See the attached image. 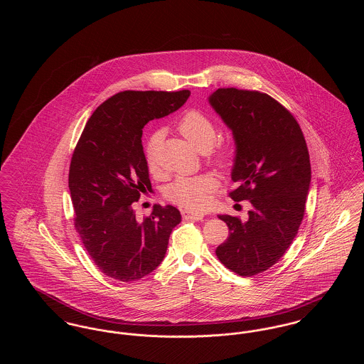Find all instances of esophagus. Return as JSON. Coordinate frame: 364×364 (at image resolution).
<instances>
[{
	"label": "esophagus",
	"instance_id": "34e87169",
	"mask_svg": "<svg viewBox=\"0 0 364 364\" xmlns=\"http://www.w3.org/2000/svg\"><path fill=\"white\" fill-rule=\"evenodd\" d=\"M205 214L202 213H193V211H183V218L184 220H193V221H200L203 220Z\"/></svg>",
	"mask_w": 364,
	"mask_h": 364
}]
</instances>
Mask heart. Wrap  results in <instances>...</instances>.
<instances>
[{
    "label": "heart",
    "instance_id": "1",
    "mask_svg": "<svg viewBox=\"0 0 364 364\" xmlns=\"http://www.w3.org/2000/svg\"><path fill=\"white\" fill-rule=\"evenodd\" d=\"M176 127H177V131L187 139L191 146L195 147L198 151H208L217 139L215 124L205 113L199 110H188L187 113H184L178 119ZM161 141H162V132L156 131L149 138L144 147L146 161L151 172H156L158 169L156 156H158ZM208 158L217 165L225 166L230 162L232 149L228 146L218 147L208 153ZM215 186H217L215 178L208 174L193 176V177H180L168 187L166 196L172 202L183 208L200 210L208 206L210 200L208 193L215 188Z\"/></svg>",
    "mask_w": 364,
    "mask_h": 364
}]
</instances>
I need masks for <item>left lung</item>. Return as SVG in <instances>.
<instances>
[{
    "instance_id": "8db88e82",
    "label": "left lung",
    "mask_w": 364,
    "mask_h": 364,
    "mask_svg": "<svg viewBox=\"0 0 364 364\" xmlns=\"http://www.w3.org/2000/svg\"><path fill=\"white\" fill-rule=\"evenodd\" d=\"M208 104L232 131L233 200H250L247 221L218 218L230 233L217 257L239 276L267 270L285 254L301 224L311 183L307 144L294 116L258 91L218 88Z\"/></svg>"
}]
</instances>
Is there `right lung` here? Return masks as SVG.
Returning <instances> with one entry per match:
<instances>
[{
  "mask_svg": "<svg viewBox=\"0 0 364 364\" xmlns=\"http://www.w3.org/2000/svg\"><path fill=\"white\" fill-rule=\"evenodd\" d=\"M188 90L124 91L97 107L73 151L70 191L75 228L105 276L129 282L153 273L181 223L173 206H156L138 221L132 203L151 188L143 127L187 102Z\"/></svg>",
  "mask_w": 364,
  "mask_h": 364,
  "instance_id": "obj_1",
  "label": "right lung"
}]
</instances>
